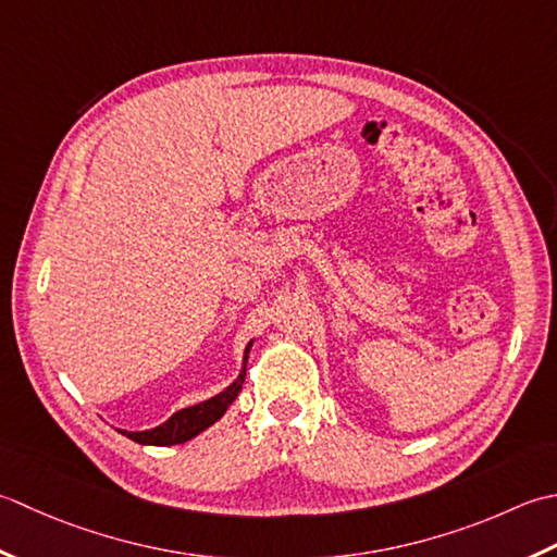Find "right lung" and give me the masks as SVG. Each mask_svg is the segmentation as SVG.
Here are the masks:
<instances>
[{
    "mask_svg": "<svg viewBox=\"0 0 557 557\" xmlns=\"http://www.w3.org/2000/svg\"><path fill=\"white\" fill-rule=\"evenodd\" d=\"M249 348H252V342L247 344L245 356H243V370L237 374V380L228 384L221 394L211 396V399L187 406L183 411H177L168 418L165 423L151 430H141V433H127V430H120L124 437H129L139 445H153V447H170V445H183V442L197 437L203 433L209 425H213L219 418L228 411V406L235 401V396L240 394L243 382H245V370H247V358H249Z\"/></svg>",
    "mask_w": 557,
    "mask_h": 557,
    "instance_id": "right-lung-1",
    "label": "right lung"
}]
</instances>
